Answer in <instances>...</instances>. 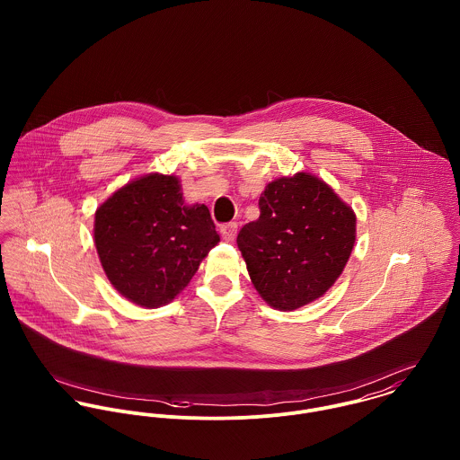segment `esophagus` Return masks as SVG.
Instances as JSON below:
<instances>
[{"instance_id": "esophagus-1", "label": "esophagus", "mask_w": 460, "mask_h": 460, "mask_svg": "<svg viewBox=\"0 0 460 460\" xmlns=\"http://www.w3.org/2000/svg\"><path fill=\"white\" fill-rule=\"evenodd\" d=\"M219 232H221V237H223L225 241L232 243V241L235 239V235H237V225H235V223H228V225H223V226L219 228Z\"/></svg>"}]
</instances>
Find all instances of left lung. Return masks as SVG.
<instances>
[{
	"label": "left lung",
	"mask_w": 460,
	"mask_h": 460,
	"mask_svg": "<svg viewBox=\"0 0 460 460\" xmlns=\"http://www.w3.org/2000/svg\"><path fill=\"white\" fill-rule=\"evenodd\" d=\"M261 217L244 225L237 246L263 301L283 312L324 296L356 241V214L310 173L267 184Z\"/></svg>",
	"instance_id": "8db88e82"
}]
</instances>
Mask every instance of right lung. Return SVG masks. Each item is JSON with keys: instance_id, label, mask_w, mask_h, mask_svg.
Wrapping results in <instances>:
<instances>
[{"instance_id": "add662e5", "label": "right lung", "mask_w": 460, "mask_h": 460, "mask_svg": "<svg viewBox=\"0 0 460 460\" xmlns=\"http://www.w3.org/2000/svg\"><path fill=\"white\" fill-rule=\"evenodd\" d=\"M93 239L111 285L143 308L173 301L219 243L208 208L184 205L179 179L161 173L108 198L95 212Z\"/></svg>"}]
</instances>
